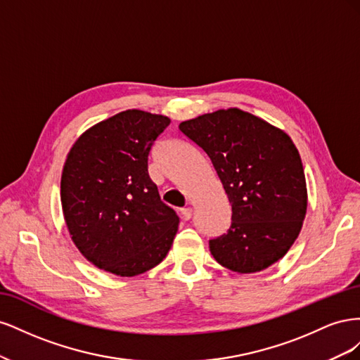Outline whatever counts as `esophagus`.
<instances>
[{"label":"esophagus","instance_id":"34e87169","mask_svg":"<svg viewBox=\"0 0 360 360\" xmlns=\"http://www.w3.org/2000/svg\"><path fill=\"white\" fill-rule=\"evenodd\" d=\"M180 213H181V217H183L184 221H189L191 217H192V209H191V207H184V209L180 210Z\"/></svg>","mask_w":360,"mask_h":360}]
</instances>
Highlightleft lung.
Returning a JSON list of instances; mask_svg holds the SVG:
<instances>
[{
  "label": "left lung",
  "instance_id": "1",
  "mask_svg": "<svg viewBox=\"0 0 360 360\" xmlns=\"http://www.w3.org/2000/svg\"><path fill=\"white\" fill-rule=\"evenodd\" d=\"M210 158L231 204V226L209 242L221 266L255 274L284 257L307 214L302 159L291 138L237 108L180 123Z\"/></svg>",
  "mask_w": 360,
  "mask_h": 360
}]
</instances>
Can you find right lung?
<instances>
[{
  "instance_id": "add662e5",
  "label": "right lung",
  "mask_w": 360,
  "mask_h": 360,
  "mask_svg": "<svg viewBox=\"0 0 360 360\" xmlns=\"http://www.w3.org/2000/svg\"><path fill=\"white\" fill-rule=\"evenodd\" d=\"M171 123L127 110L97 123L70 148L61 174L64 221L79 252L96 267L136 276L167 257L179 216L160 201L148 155Z\"/></svg>"
}]
</instances>
